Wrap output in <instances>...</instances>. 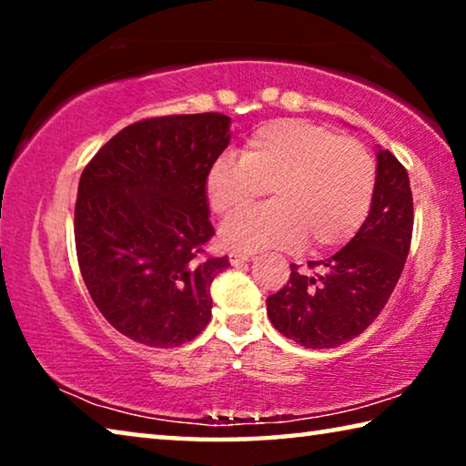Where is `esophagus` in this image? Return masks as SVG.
Masks as SVG:
<instances>
[{
  "label": "esophagus",
  "mask_w": 466,
  "mask_h": 466,
  "mask_svg": "<svg viewBox=\"0 0 466 466\" xmlns=\"http://www.w3.org/2000/svg\"><path fill=\"white\" fill-rule=\"evenodd\" d=\"M250 255H247V252H232L230 255V263L232 265H244V263H248L250 261Z\"/></svg>",
  "instance_id": "obj_1"
}]
</instances>
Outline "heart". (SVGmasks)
I'll use <instances>...</instances> for the list:
<instances>
[{
	"label": "heart",
	"mask_w": 466,
	"mask_h": 466,
	"mask_svg": "<svg viewBox=\"0 0 466 466\" xmlns=\"http://www.w3.org/2000/svg\"><path fill=\"white\" fill-rule=\"evenodd\" d=\"M269 190L274 203L239 217ZM376 193V162L356 139L339 137L306 121H273L258 127L240 160L222 156L205 177V195L228 250H330L366 222Z\"/></svg>",
	"instance_id": "heart-1"
}]
</instances>
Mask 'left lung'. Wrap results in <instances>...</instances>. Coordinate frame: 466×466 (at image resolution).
Wrapping results in <instances>:
<instances>
[{"instance_id": "left-lung-1", "label": "left lung", "mask_w": 466, "mask_h": 466, "mask_svg": "<svg viewBox=\"0 0 466 466\" xmlns=\"http://www.w3.org/2000/svg\"><path fill=\"white\" fill-rule=\"evenodd\" d=\"M376 193L358 234L317 273L289 265V281L267 298L271 325L310 350H330L364 333L389 302L403 273L413 234V197L403 164L376 152Z\"/></svg>"}]
</instances>
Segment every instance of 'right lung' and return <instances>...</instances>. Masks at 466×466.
Wrapping results in <instances>:
<instances>
[{
  "label": "right lung",
  "mask_w": 466,
  "mask_h": 466,
  "mask_svg": "<svg viewBox=\"0 0 466 466\" xmlns=\"http://www.w3.org/2000/svg\"><path fill=\"white\" fill-rule=\"evenodd\" d=\"M230 123L219 113L137 121L82 172L77 263L102 317L133 341L177 347L208 327L211 281L230 261L203 257L216 234L205 177L230 144Z\"/></svg>",
  "instance_id": "right-lung-1"
}]
</instances>
